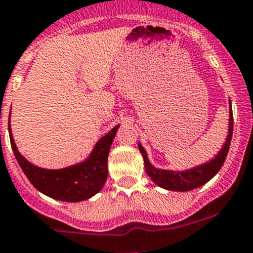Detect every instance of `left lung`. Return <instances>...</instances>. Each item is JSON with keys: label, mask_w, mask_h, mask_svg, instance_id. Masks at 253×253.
<instances>
[{"label": "left lung", "mask_w": 253, "mask_h": 253, "mask_svg": "<svg viewBox=\"0 0 253 253\" xmlns=\"http://www.w3.org/2000/svg\"><path fill=\"white\" fill-rule=\"evenodd\" d=\"M231 104V100H230ZM233 130V115L232 108L230 105V126H228V135L226 138L225 145L222 146L217 155L213 159H211L209 163L196 167L194 169L185 170V171H170V170H161L156 169L149 163L148 155L141 144H138L139 150L144 158V167H145L146 174L149 175L151 180L159 186L167 190H172V191H189L194 190L196 187L203 186L204 184L212 179L221 167L225 163V159L227 156L228 149H230L231 138H232Z\"/></svg>", "instance_id": "1"}]
</instances>
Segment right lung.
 Instances as JSON below:
<instances>
[{
  "label": "right lung",
  "mask_w": 253,
  "mask_h": 253,
  "mask_svg": "<svg viewBox=\"0 0 253 253\" xmlns=\"http://www.w3.org/2000/svg\"><path fill=\"white\" fill-rule=\"evenodd\" d=\"M118 128L119 125H115L107 135L98 141L85 161L59 170L42 169L31 164L17 150L9 126L8 131L14 156L31 184L38 191L52 199L78 203L94 196L107 181L108 154Z\"/></svg>",
  "instance_id": "right-lung-1"
}]
</instances>
